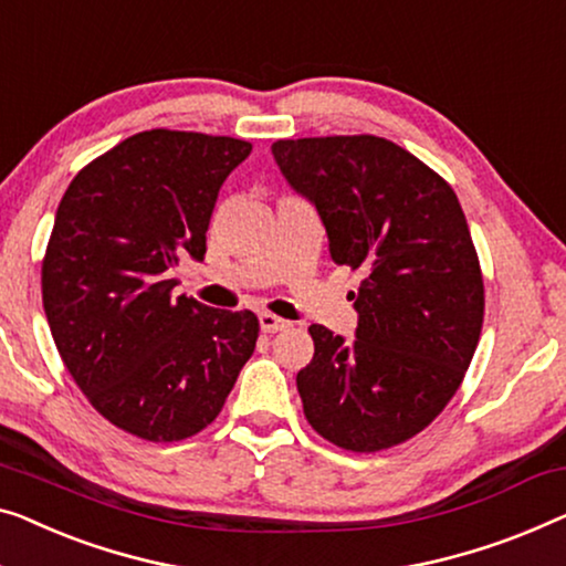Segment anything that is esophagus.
<instances>
[{
    "label": "esophagus",
    "instance_id": "obj_1",
    "mask_svg": "<svg viewBox=\"0 0 566 566\" xmlns=\"http://www.w3.org/2000/svg\"><path fill=\"white\" fill-rule=\"evenodd\" d=\"M260 318V329H263L265 334H275V332H285L291 326V322H285V318L275 316V314H268V311H263V314L258 316Z\"/></svg>",
    "mask_w": 566,
    "mask_h": 566
}]
</instances>
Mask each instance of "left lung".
I'll use <instances>...</instances> for the list:
<instances>
[{"instance_id": "8db88e82", "label": "left lung", "mask_w": 566, "mask_h": 566, "mask_svg": "<svg viewBox=\"0 0 566 566\" xmlns=\"http://www.w3.org/2000/svg\"><path fill=\"white\" fill-rule=\"evenodd\" d=\"M270 150L322 217L334 263L363 273L355 339L308 326L303 413L349 452L396 447L444 411L478 347L485 291L464 211L444 178L385 137H303Z\"/></svg>"}]
</instances>
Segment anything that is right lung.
Returning <instances> with one entry per match:
<instances>
[{
	"mask_svg": "<svg viewBox=\"0 0 566 566\" xmlns=\"http://www.w3.org/2000/svg\"><path fill=\"white\" fill-rule=\"evenodd\" d=\"M250 143L137 133L63 193L43 260V306L71 378L106 421L181 441L222 411L258 342L252 311L170 296V270L203 260L219 188Z\"/></svg>",
	"mask_w": 566,
	"mask_h": 566,
	"instance_id": "obj_1",
	"label": "right lung"
}]
</instances>
